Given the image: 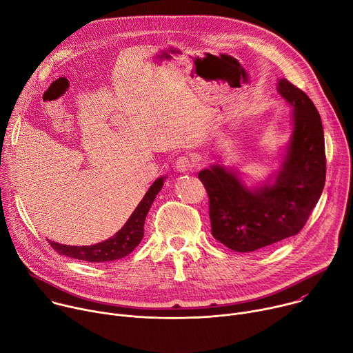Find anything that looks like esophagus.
<instances>
[{"mask_svg": "<svg viewBox=\"0 0 353 353\" xmlns=\"http://www.w3.org/2000/svg\"><path fill=\"white\" fill-rule=\"evenodd\" d=\"M177 172L180 173H187L194 168V161L190 157H180L176 163H174Z\"/></svg>", "mask_w": 353, "mask_h": 353, "instance_id": "obj_1", "label": "esophagus"}]
</instances>
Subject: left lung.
Masks as SVG:
<instances>
[{
	"mask_svg": "<svg viewBox=\"0 0 353 353\" xmlns=\"http://www.w3.org/2000/svg\"><path fill=\"white\" fill-rule=\"evenodd\" d=\"M278 92L293 108V130L274 181L248 188L221 165L198 173L210 196L212 236L239 253L297 234L325 183L324 130L314 103L285 78L279 79Z\"/></svg>",
	"mask_w": 353,
	"mask_h": 353,
	"instance_id": "obj_1",
	"label": "left lung"
}]
</instances>
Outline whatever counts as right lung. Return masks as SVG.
Instances as JSON below:
<instances>
[{
  "mask_svg": "<svg viewBox=\"0 0 353 353\" xmlns=\"http://www.w3.org/2000/svg\"><path fill=\"white\" fill-rule=\"evenodd\" d=\"M165 177L157 179V181L149 187L142 201L128 218L125 225L110 239L97 243L93 245H67L48 240L59 254L67 256L75 260H82L88 263H105L114 261L128 256L131 251L141 243L143 237V223L148 211L154 204V199L162 190Z\"/></svg>",
  "mask_w": 353,
  "mask_h": 353,
  "instance_id": "obj_1",
  "label": "right lung"
}]
</instances>
